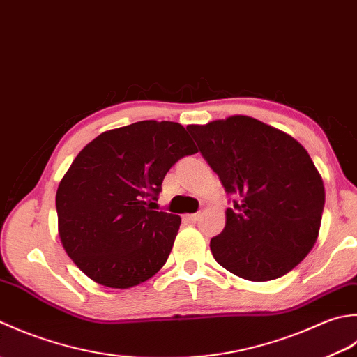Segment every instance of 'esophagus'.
I'll return each instance as SVG.
<instances>
[{"instance_id": "34e87169", "label": "esophagus", "mask_w": 357, "mask_h": 357, "mask_svg": "<svg viewBox=\"0 0 357 357\" xmlns=\"http://www.w3.org/2000/svg\"><path fill=\"white\" fill-rule=\"evenodd\" d=\"M186 219L189 220V222H197L199 219H200V213H195V214H188V215H185Z\"/></svg>"}]
</instances>
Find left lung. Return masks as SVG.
I'll use <instances>...</instances> for the list:
<instances>
[{
  "mask_svg": "<svg viewBox=\"0 0 357 357\" xmlns=\"http://www.w3.org/2000/svg\"><path fill=\"white\" fill-rule=\"evenodd\" d=\"M225 191L237 194L227 223L211 238L225 270L252 282L282 278L308 256L321 229V174L293 137L246 115L189 125Z\"/></svg>",
  "mask_w": 357,
  "mask_h": 357,
  "instance_id": "8db88e82",
  "label": "left lung"
}]
</instances>
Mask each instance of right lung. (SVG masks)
<instances>
[{"label":"right lung","mask_w":357,"mask_h":357,"mask_svg":"<svg viewBox=\"0 0 357 357\" xmlns=\"http://www.w3.org/2000/svg\"><path fill=\"white\" fill-rule=\"evenodd\" d=\"M195 152L183 126L155 120L106 130L79 151L55 205L63 248L87 278L125 289L162 270L181 219L154 200L171 166Z\"/></svg>","instance_id":"1"}]
</instances>
